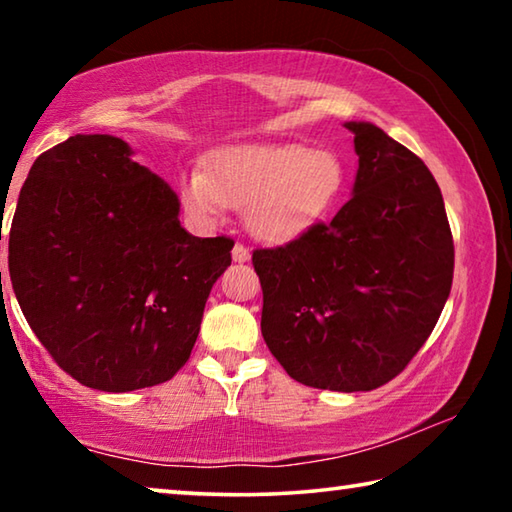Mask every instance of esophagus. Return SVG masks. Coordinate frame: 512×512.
I'll use <instances>...</instances> for the list:
<instances>
[{
    "mask_svg": "<svg viewBox=\"0 0 512 512\" xmlns=\"http://www.w3.org/2000/svg\"><path fill=\"white\" fill-rule=\"evenodd\" d=\"M232 259H235V262H248L250 259V250L244 246V244H235V248H232Z\"/></svg>",
    "mask_w": 512,
    "mask_h": 512,
    "instance_id": "1",
    "label": "esophagus"
}]
</instances>
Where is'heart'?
I'll list each match as a JSON object with an SVG mask.
<instances>
[{
	"instance_id": "heart-1",
	"label": "heart",
	"mask_w": 512,
	"mask_h": 512,
	"mask_svg": "<svg viewBox=\"0 0 512 512\" xmlns=\"http://www.w3.org/2000/svg\"><path fill=\"white\" fill-rule=\"evenodd\" d=\"M348 183L343 158L300 144H235L207 158L205 171L180 178L185 212L219 223L228 205L244 207L246 228L266 241H289L339 203Z\"/></svg>"
}]
</instances>
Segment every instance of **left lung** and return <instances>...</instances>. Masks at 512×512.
I'll return each mask as SVG.
<instances>
[{
	"label": "left lung",
	"mask_w": 512,
	"mask_h": 512,
	"mask_svg": "<svg viewBox=\"0 0 512 512\" xmlns=\"http://www.w3.org/2000/svg\"><path fill=\"white\" fill-rule=\"evenodd\" d=\"M359 171L329 223L253 250L262 336L300 384L372 391L429 339L452 291L443 194L418 155L368 121H348Z\"/></svg>",
	"instance_id": "1"
}]
</instances>
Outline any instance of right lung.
Returning a JSON list of instances; mask_svg holds the SVG:
<instances>
[{"label": "right lung", "instance_id": "1", "mask_svg": "<svg viewBox=\"0 0 512 512\" xmlns=\"http://www.w3.org/2000/svg\"><path fill=\"white\" fill-rule=\"evenodd\" d=\"M131 155L112 135L56 144L33 162L8 232V273L33 334L69 377L106 393L185 366L235 246L189 235L176 192Z\"/></svg>", "mask_w": 512, "mask_h": 512}]
</instances>
